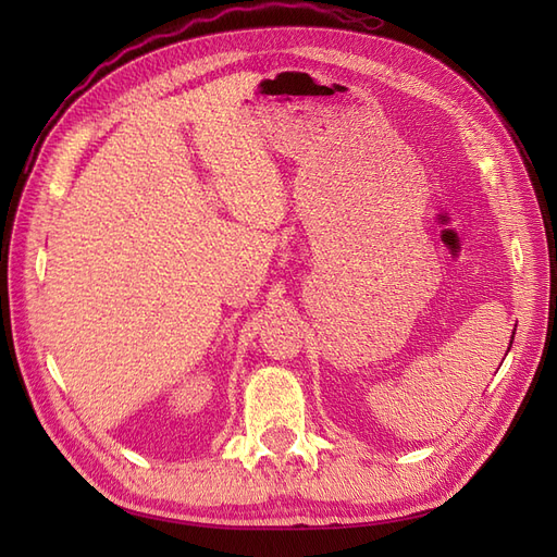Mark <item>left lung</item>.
<instances>
[{
  "instance_id": "left-lung-1",
  "label": "left lung",
  "mask_w": 557,
  "mask_h": 557,
  "mask_svg": "<svg viewBox=\"0 0 557 557\" xmlns=\"http://www.w3.org/2000/svg\"><path fill=\"white\" fill-rule=\"evenodd\" d=\"M513 334H516V332H513ZM513 334H511V342H513ZM509 348H511V346H509ZM507 352H509V350H507Z\"/></svg>"
}]
</instances>
